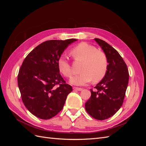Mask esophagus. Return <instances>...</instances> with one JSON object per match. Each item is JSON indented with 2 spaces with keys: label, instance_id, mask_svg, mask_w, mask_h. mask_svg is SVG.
<instances>
[{
  "label": "esophagus",
  "instance_id": "34e87169",
  "mask_svg": "<svg viewBox=\"0 0 146 146\" xmlns=\"http://www.w3.org/2000/svg\"><path fill=\"white\" fill-rule=\"evenodd\" d=\"M73 90H76V91H82V90H83V88L74 87V88H73Z\"/></svg>",
  "mask_w": 146,
  "mask_h": 146
}]
</instances>
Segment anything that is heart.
<instances>
[{"mask_svg":"<svg viewBox=\"0 0 146 146\" xmlns=\"http://www.w3.org/2000/svg\"><path fill=\"white\" fill-rule=\"evenodd\" d=\"M71 55L75 60L83 61L80 68L81 73L70 80L74 85L83 86L90 83L92 79L96 82L101 80L107 73L108 59L104 52L97 50V48L86 42H82L74 47ZM60 71L63 76L70 78L72 75V69L68 58L61 56L58 61Z\"/></svg>","mask_w":146,"mask_h":146,"instance_id":"obj_1","label":"heart"}]
</instances>
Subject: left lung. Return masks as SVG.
<instances>
[{
	"mask_svg": "<svg viewBox=\"0 0 146 146\" xmlns=\"http://www.w3.org/2000/svg\"><path fill=\"white\" fill-rule=\"evenodd\" d=\"M94 40L107 55L108 69L95 90H90L91 96L85 104V109L93 118L104 120L113 116L122 105L129 74L125 61L116 49L102 39Z\"/></svg>",
	"mask_w": 146,
	"mask_h": 146,
	"instance_id": "1",
	"label": "left lung"
}]
</instances>
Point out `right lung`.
<instances>
[{"instance_id": "obj_1", "label": "right lung", "mask_w": 146, "mask_h": 146, "mask_svg": "<svg viewBox=\"0 0 146 146\" xmlns=\"http://www.w3.org/2000/svg\"><path fill=\"white\" fill-rule=\"evenodd\" d=\"M76 39L49 40L41 43L25 57L19 69L17 83L22 100L38 118L48 119L63 109L72 86L60 74L58 61Z\"/></svg>"}]
</instances>
